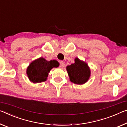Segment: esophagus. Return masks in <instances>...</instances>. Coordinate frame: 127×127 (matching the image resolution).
Here are the masks:
<instances>
[{
  "label": "esophagus",
  "instance_id": "1",
  "mask_svg": "<svg viewBox=\"0 0 127 127\" xmlns=\"http://www.w3.org/2000/svg\"><path fill=\"white\" fill-rule=\"evenodd\" d=\"M60 67H61L62 68H63V67H64L65 64H64V63L63 61H61V62H60Z\"/></svg>",
  "mask_w": 127,
  "mask_h": 127
}]
</instances>
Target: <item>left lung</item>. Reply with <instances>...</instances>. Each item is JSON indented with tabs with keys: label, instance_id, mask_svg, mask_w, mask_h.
Masks as SVG:
<instances>
[{
	"label": "left lung",
	"instance_id": "obj_1",
	"mask_svg": "<svg viewBox=\"0 0 127 127\" xmlns=\"http://www.w3.org/2000/svg\"><path fill=\"white\" fill-rule=\"evenodd\" d=\"M75 63L67 67L70 81L74 84L81 85L89 80L90 76V68L85 62L76 58Z\"/></svg>",
	"mask_w": 127,
	"mask_h": 127
}]
</instances>
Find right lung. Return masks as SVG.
Instances as JSON below:
<instances>
[{"mask_svg":"<svg viewBox=\"0 0 127 127\" xmlns=\"http://www.w3.org/2000/svg\"><path fill=\"white\" fill-rule=\"evenodd\" d=\"M59 63L55 60L47 61L43 58L32 62L27 68V73L29 80L34 83L45 81L49 73L54 67H58Z\"/></svg>","mask_w":127,"mask_h":127,"instance_id":"right-lung-1","label":"right lung"}]
</instances>
